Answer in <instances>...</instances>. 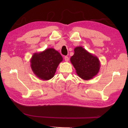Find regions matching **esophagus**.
Returning a JSON list of instances; mask_svg holds the SVG:
<instances>
[{"instance_id": "1", "label": "esophagus", "mask_w": 128, "mask_h": 128, "mask_svg": "<svg viewBox=\"0 0 128 128\" xmlns=\"http://www.w3.org/2000/svg\"><path fill=\"white\" fill-rule=\"evenodd\" d=\"M64 60H65L66 61V62H68V61H69V58H68L67 56H64Z\"/></svg>"}]
</instances>
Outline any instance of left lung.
I'll list each match as a JSON object with an SVG mask.
<instances>
[{"mask_svg":"<svg viewBox=\"0 0 128 128\" xmlns=\"http://www.w3.org/2000/svg\"><path fill=\"white\" fill-rule=\"evenodd\" d=\"M70 60L77 74L84 80L93 78L99 72L100 62L98 57L82 46L74 48V54Z\"/></svg>","mask_w":128,"mask_h":128,"instance_id":"1","label":"left lung"}]
</instances>
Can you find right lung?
Here are the masks:
<instances>
[{"mask_svg": "<svg viewBox=\"0 0 128 128\" xmlns=\"http://www.w3.org/2000/svg\"><path fill=\"white\" fill-rule=\"evenodd\" d=\"M63 58L53 48L34 53L30 59V66L34 74L42 80H49L54 77L57 67Z\"/></svg>", "mask_w": 128, "mask_h": 128, "instance_id": "1", "label": "right lung"}]
</instances>
